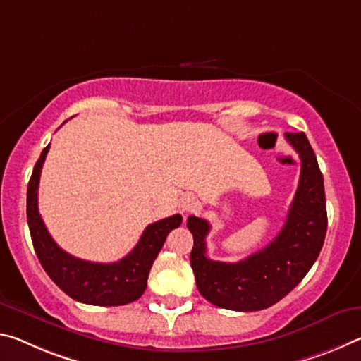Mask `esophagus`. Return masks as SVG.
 <instances>
[{
	"label": "esophagus",
	"instance_id": "34e87169",
	"mask_svg": "<svg viewBox=\"0 0 361 361\" xmlns=\"http://www.w3.org/2000/svg\"><path fill=\"white\" fill-rule=\"evenodd\" d=\"M178 207L181 212H185V214H191V212H194L197 207V199L191 196V194H185V196L180 199Z\"/></svg>",
	"mask_w": 361,
	"mask_h": 361
}]
</instances>
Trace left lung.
<instances>
[{
    "instance_id": "1",
    "label": "left lung",
    "mask_w": 361,
    "mask_h": 361,
    "mask_svg": "<svg viewBox=\"0 0 361 361\" xmlns=\"http://www.w3.org/2000/svg\"><path fill=\"white\" fill-rule=\"evenodd\" d=\"M300 157V180L283 230L259 252L236 263L207 257V220L188 216L194 238L191 267L201 295L236 312H257L288 295L310 270L323 247L328 215L322 170L305 133H286Z\"/></svg>"
}]
</instances>
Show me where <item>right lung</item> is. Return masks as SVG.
Wrapping results in <instances>:
<instances>
[{"label":"right lung","instance_id":"right-lung-1","mask_svg":"<svg viewBox=\"0 0 361 361\" xmlns=\"http://www.w3.org/2000/svg\"><path fill=\"white\" fill-rule=\"evenodd\" d=\"M49 146L37 160L27 188V221L30 228L33 247L48 276L72 297L88 305L116 307L140 299L146 290L147 276L169 233L181 225V215L151 223L142 233L138 244L122 260L96 263L77 259L51 238L38 212V183Z\"/></svg>","mask_w":361,"mask_h":361}]
</instances>
